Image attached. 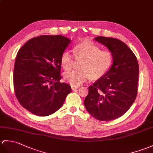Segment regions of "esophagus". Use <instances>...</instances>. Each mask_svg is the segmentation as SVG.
<instances>
[{"mask_svg":"<svg viewBox=\"0 0 153 153\" xmlns=\"http://www.w3.org/2000/svg\"><path fill=\"white\" fill-rule=\"evenodd\" d=\"M77 87H74V86H72V91H76L77 89Z\"/></svg>","mask_w":153,"mask_h":153,"instance_id":"1","label":"esophagus"}]
</instances>
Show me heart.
<instances>
[{
    "label": "heart",
    "instance_id": "heart-1",
    "mask_svg": "<svg viewBox=\"0 0 153 153\" xmlns=\"http://www.w3.org/2000/svg\"><path fill=\"white\" fill-rule=\"evenodd\" d=\"M74 55L77 59H83L80 63L79 70L67 72L65 79L72 86L78 87L88 80L99 79L104 76L111 68L113 57L112 53L106 50H101L98 45L91 41H84L74 46ZM74 55L69 51L62 53L60 63L66 70L72 68Z\"/></svg>",
    "mask_w": 153,
    "mask_h": 153
}]
</instances>
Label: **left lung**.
Segmentation results:
<instances>
[{
    "label": "left lung",
    "instance_id": "obj_1",
    "mask_svg": "<svg viewBox=\"0 0 153 153\" xmlns=\"http://www.w3.org/2000/svg\"><path fill=\"white\" fill-rule=\"evenodd\" d=\"M95 40L111 52L113 63L104 76L88 87L84 105L101 121L119 118L130 109L137 94L139 65L136 55L118 39L97 36Z\"/></svg>",
    "mask_w": 153,
    "mask_h": 153
}]
</instances>
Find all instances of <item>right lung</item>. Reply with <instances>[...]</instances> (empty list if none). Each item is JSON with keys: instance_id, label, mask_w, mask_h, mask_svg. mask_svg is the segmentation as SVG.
Returning a JSON list of instances; mask_svg holds the SVG:
<instances>
[{"instance_id": "add662e5", "label": "right lung", "mask_w": 153, "mask_h": 153, "mask_svg": "<svg viewBox=\"0 0 153 153\" xmlns=\"http://www.w3.org/2000/svg\"><path fill=\"white\" fill-rule=\"evenodd\" d=\"M70 40L61 35L33 38L17 52L13 88L19 104L38 116L50 115L62 107L72 91L60 83V57Z\"/></svg>"}]
</instances>
